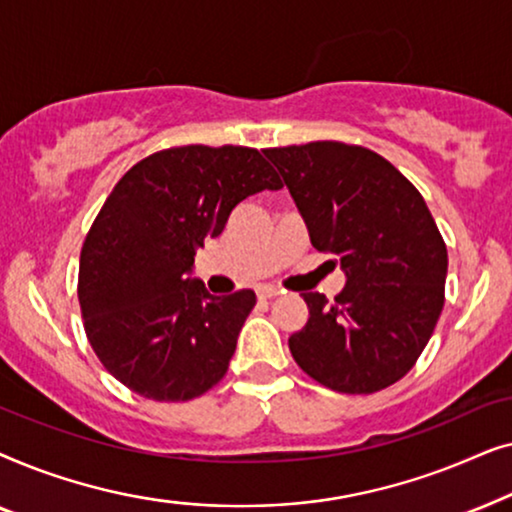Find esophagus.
Masks as SVG:
<instances>
[{
  "label": "esophagus",
  "mask_w": 512,
  "mask_h": 512,
  "mask_svg": "<svg viewBox=\"0 0 512 512\" xmlns=\"http://www.w3.org/2000/svg\"><path fill=\"white\" fill-rule=\"evenodd\" d=\"M275 296H279L277 286H272V284L258 286V298H275Z\"/></svg>",
  "instance_id": "1"
}]
</instances>
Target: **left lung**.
<instances>
[{
	"label": "left lung",
	"instance_id": "left-lung-1",
	"mask_svg": "<svg viewBox=\"0 0 512 512\" xmlns=\"http://www.w3.org/2000/svg\"><path fill=\"white\" fill-rule=\"evenodd\" d=\"M314 249L338 258L347 284L303 293L307 324L289 338L307 375L340 394L401 380L445 303L447 249L415 186L375 151L342 142L265 149Z\"/></svg>",
	"mask_w": 512,
	"mask_h": 512
}]
</instances>
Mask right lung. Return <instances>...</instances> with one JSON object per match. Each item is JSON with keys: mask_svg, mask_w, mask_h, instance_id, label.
I'll return each instance as SVG.
<instances>
[{"mask_svg": "<svg viewBox=\"0 0 512 512\" xmlns=\"http://www.w3.org/2000/svg\"><path fill=\"white\" fill-rule=\"evenodd\" d=\"M279 188L275 170L247 146H179L123 174L79 265L83 326L118 382L177 403L226 375L256 293L212 296L191 277L195 251L223 233L242 200Z\"/></svg>", "mask_w": 512, "mask_h": 512, "instance_id": "1", "label": "right lung"}]
</instances>
